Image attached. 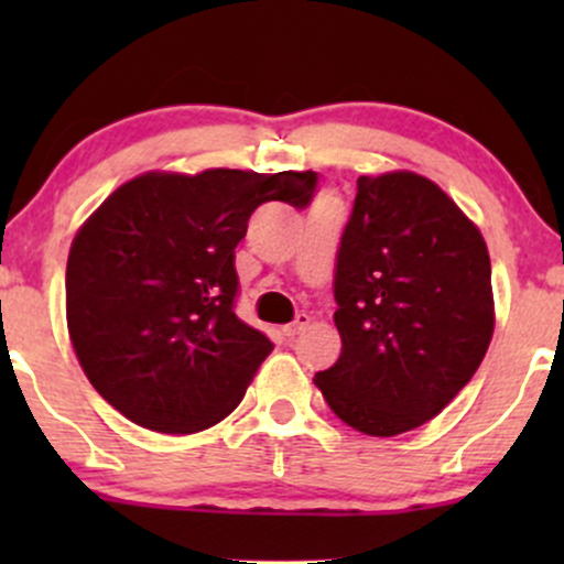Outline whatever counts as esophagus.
Listing matches in <instances>:
<instances>
[{
    "instance_id": "esophagus-1",
    "label": "esophagus",
    "mask_w": 564,
    "mask_h": 564,
    "mask_svg": "<svg viewBox=\"0 0 564 564\" xmlns=\"http://www.w3.org/2000/svg\"><path fill=\"white\" fill-rule=\"evenodd\" d=\"M310 326V315L307 313H300L294 318V323H289V326H283V336H286V339H294L296 334H302L304 328Z\"/></svg>"
}]
</instances>
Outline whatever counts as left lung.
I'll use <instances>...</instances> for the list:
<instances>
[{"label":"left lung","instance_id":"1","mask_svg":"<svg viewBox=\"0 0 564 564\" xmlns=\"http://www.w3.org/2000/svg\"><path fill=\"white\" fill-rule=\"evenodd\" d=\"M334 300L341 355L315 384L364 435L392 437L437 416L475 377L494 336L488 246L413 172L358 177Z\"/></svg>","mask_w":564,"mask_h":564}]
</instances>
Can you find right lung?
Returning a JSON list of instances; mask_svg holds the SVG:
<instances>
[{"mask_svg": "<svg viewBox=\"0 0 564 564\" xmlns=\"http://www.w3.org/2000/svg\"><path fill=\"white\" fill-rule=\"evenodd\" d=\"M315 172H148L70 243L66 315L93 387L164 435L209 430L241 403L273 341L236 315V246L268 200L304 209Z\"/></svg>", "mask_w": 564, "mask_h": 564, "instance_id": "add662e5", "label": "right lung"}]
</instances>
